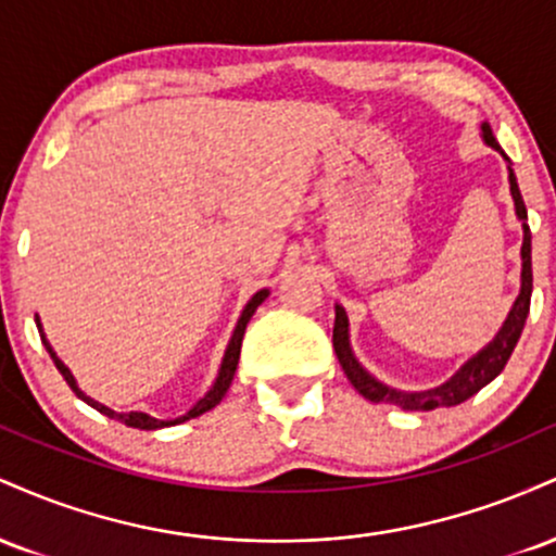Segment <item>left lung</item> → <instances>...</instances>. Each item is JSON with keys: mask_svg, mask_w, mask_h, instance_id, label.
Segmentation results:
<instances>
[{"mask_svg": "<svg viewBox=\"0 0 556 556\" xmlns=\"http://www.w3.org/2000/svg\"><path fill=\"white\" fill-rule=\"evenodd\" d=\"M481 138L483 143L491 146L494 151H500L504 156L502 146L496 143L494 132H491L489 123H481ZM507 162V172H509V193H513L515 201V214L522 222V248H520V258H522V271H520V295L515 298L513 308H509L507 318L500 327V331L494 334V340L489 344H483L481 350L463 363L444 384L433 387V389H424V392H402V389H394L379 381L376 376H371L366 368L361 366V361L355 358L353 348H350V321L348 314H344L342 305H334V334H331V342H334V353L337 361H340L344 376L366 400L371 402H387V405H397L402 410H413V413H426L433 410V407H452L460 405L468 397H473L476 392H481L489 381H494L496 376L502 374V368L507 366L509 355H513L515 344H518L522 327H526L528 318V308H531V292H533V271H531V229H528V212L526 203H522L518 180H515V172L509 159L504 156Z\"/></svg>", "mask_w": 556, "mask_h": 556, "instance_id": "8db88e82", "label": "left lung"}]
</instances>
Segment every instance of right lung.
Here are the masks:
<instances>
[{
    "label": "right lung",
    "instance_id": "1",
    "mask_svg": "<svg viewBox=\"0 0 556 556\" xmlns=\"http://www.w3.org/2000/svg\"><path fill=\"white\" fill-rule=\"evenodd\" d=\"M266 298H269V290H258L256 295H253V298L248 300V303H245V308H242V314H240V318H238V324H235V331H232V337H229V344H227V350H225V358H222L219 374H216L214 384L208 387V392L203 394V397L198 400L195 405L190 407L188 413H185V416H177V418H169V420H164V418H154V416H149V413H143V410L117 413V410H112V407H106V405H101V402H96L93 397H88V394L83 392V389L78 387V381H75L73 371H70V368L65 366V363H62L60 358H56V353H54V350H52V344H49L47 334H43L41 318H38V316H36V327H38V334H41V342H43V348H47V353L52 355V361H54L56 371H60L62 376H65V381H67V384H70V389H73V392L78 394V397H80L83 402H86V405H91L93 410L104 413L106 418H114V420H119V424L130 426V429H140V431H156V429H167V426H177V424H185V420H190V418H198V416H203V413H206V410H212V407L219 405L222 397H225V394H227L229 384H232L235 368H238V361H240V344H242V334H245V327H248V321H251V316L256 314V308H258L261 303H264Z\"/></svg>",
    "mask_w": 556,
    "mask_h": 556
}]
</instances>
